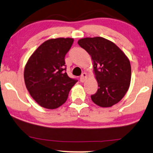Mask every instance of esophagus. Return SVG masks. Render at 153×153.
Returning a JSON list of instances; mask_svg holds the SVG:
<instances>
[{
	"mask_svg": "<svg viewBox=\"0 0 153 153\" xmlns=\"http://www.w3.org/2000/svg\"><path fill=\"white\" fill-rule=\"evenodd\" d=\"M87 79V74H86V73H83L82 74V76L80 77V81L81 82H84Z\"/></svg>",
	"mask_w": 153,
	"mask_h": 153,
	"instance_id": "34e87169",
	"label": "esophagus"
}]
</instances>
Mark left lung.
Returning <instances> with one entry per match:
<instances>
[{"mask_svg":"<svg viewBox=\"0 0 153 153\" xmlns=\"http://www.w3.org/2000/svg\"><path fill=\"white\" fill-rule=\"evenodd\" d=\"M78 44L93 60L99 86L96 94L91 96L93 102L101 107L119 102L131 83V67L127 56L114 42L103 37L83 38Z\"/></svg>","mask_w":153,"mask_h":153,"instance_id":"left-lung-1","label":"left lung"}]
</instances>
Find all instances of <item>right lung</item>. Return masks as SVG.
I'll list each match as a JSON object with an SVG mask.
<instances>
[{
	"mask_svg": "<svg viewBox=\"0 0 153 153\" xmlns=\"http://www.w3.org/2000/svg\"><path fill=\"white\" fill-rule=\"evenodd\" d=\"M72 38L51 39L43 42L26 64L24 79L31 97L40 106L59 107L78 81L67 75L65 57L73 44Z\"/></svg>",
	"mask_w": 153,
	"mask_h": 153,
	"instance_id": "obj_1",
	"label": "right lung"
}]
</instances>
